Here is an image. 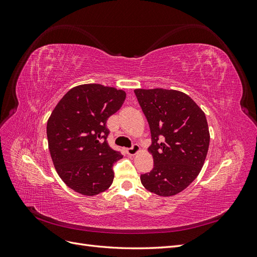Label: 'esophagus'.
<instances>
[{
	"instance_id": "obj_1",
	"label": "esophagus",
	"mask_w": 257,
	"mask_h": 257,
	"mask_svg": "<svg viewBox=\"0 0 257 257\" xmlns=\"http://www.w3.org/2000/svg\"><path fill=\"white\" fill-rule=\"evenodd\" d=\"M139 151H141V147H139L138 145H133L131 148H127L126 149V152L128 155H131V157H133V155L137 154Z\"/></svg>"
}]
</instances>
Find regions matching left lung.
<instances>
[{
	"mask_svg": "<svg viewBox=\"0 0 257 257\" xmlns=\"http://www.w3.org/2000/svg\"><path fill=\"white\" fill-rule=\"evenodd\" d=\"M150 126L149 151L154 167L141 176L145 188L159 196L182 192L195 180L208 153L205 112L185 93L166 89L134 90Z\"/></svg>",
	"mask_w": 257,
	"mask_h": 257,
	"instance_id": "left-lung-1",
	"label": "left lung"
}]
</instances>
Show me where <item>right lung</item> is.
I'll list each match as a JSON object with an SVG mask.
<instances>
[{
	"instance_id": "right-lung-1",
	"label": "right lung",
	"mask_w": 257,
	"mask_h": 257,
	"mask_svg": "<svg viewBox=\"0 0 257 257\" xmlns=\"http://www.w3.org/2000/svg\"><path fill=\"white\" fill-rule=\"evenodd\" d=\"M125 97L123 90L80 84L52 110L47 122L50 155L62 181L75 192L94 196L111 185L112 165L123 155L108 146L106 122Z\"/></svg>"
}]
</instances>
